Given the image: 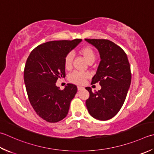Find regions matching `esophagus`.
<instances>
[{
  "label": "esophagus",
  "mask_w": 154,
  "mask_h": 154,
  "mask_svg": "<svg viewBox=\"0 0 154 154\" xmlns=\"http://www.w3.org/2000/svg\"><path fill=\"white\" fill-rule=\"evenodd\" d=\"M83 89H84V87H80V86H78L77 87V89L78 90H82Z\"/></svg>",
  "instance_id": "obj_1"
}]
</instances>
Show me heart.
Segmentation results:
<instances>
[{"instance_id": "heart-1", "label": "heart", "mask_w": 154, "mask_h": 154, "mask_svg": "<svg viewBox=\"0 0 154 154\" xmlns=\"http://www.w3.org/2000/svg\"><path fill=\"white\" fill-rule=\"evenodd\" d=\"M80 52L84 56L87 61L89 63L94 62L96 58V54L95 51L90 46H85L82 47L80 50ZM73 59V55L72 53H69L65 56L64 59V66L67 69H69L72 66V62ZM88 77V75L83 72L75 71L69 74L68 79L71 83H73L77 85L83 84L87 78Z\"/></svg>"}]
</instances>
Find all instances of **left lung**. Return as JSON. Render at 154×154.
Listing matches in <instances>:
<instances>
[{"label": "left lung", "instance_id": "left-lung-1", "mask_svg": "<svg viewBox=\"0 0 154 154\" xmlns=\"http://www.w3.org/2000/svg\"><path fill=\"white\" fill-rule=\"evenodd\" d=\"M85 40L99 51L101 61L91 84L99 82L101 89L92 92L86 87L89 97L86 106L93 117L105 121L119 112L130 87L131 73L127 55L121 47L107 39Z\"/></svg>", "mask_w": 154, "mask_h": 154}]
</instances>
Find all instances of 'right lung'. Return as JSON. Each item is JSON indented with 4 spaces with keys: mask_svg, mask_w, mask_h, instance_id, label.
I'll use <instances>...</instances> for the list:
<instances>
[{
    "mask_svg": "<svg viewBox=\"0 0 154 154\" xmlns=\"http://www.w3.org/2000/svg\"><path fill=\"white\" fill-rule=\"evenodd\" d=\"M81 41L47 42L35 48L27 58L24 70L27 95L35 112L46 122H58L67 115L77 87L68 83L61 90L56 82L65 77V56Z\"/></svg>",
    "mask_w": 154,
    "mask_h": 154,
    "instance_id": "add662e5",
    "label": "right lung"
}]
</instances>
